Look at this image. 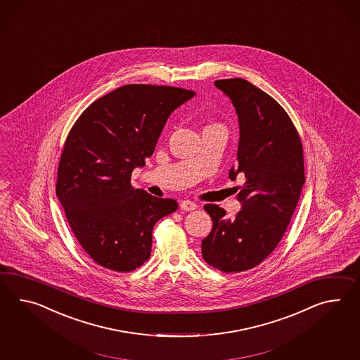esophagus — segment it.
Segmentation results:
<instances>
[{"label":"esophagus","instance_id":"34e87169","mask_svg":"<svg viewBox=\"0 0 360 360\" xmlns=\"http://www.w3.org/2000/svg\"><path fill=\"white\" fill-rule=\"evenodd\" d=\"M198 208V204L196 202H190V200H184L181 202V210L184 211H193Z\"/></svg>","mask_w":360,"mask_h":360}]
</instances>
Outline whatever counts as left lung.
<instances>
[{"label":"left lung","mask_w":360,"mask_h":360,"mask_svg":"<svg viewBox=\"0 0 360 360\" xmlns=\"http://www.w3.org/2000/svg\"><path fill=\"white\" fill-rule=\"evenodd\" d=\"M231 100L239 121L237 167L229 178L243 174L234 219L216 204L204 210L213 219L202 240L204 260L222 272H243L263 262L280 243L306 182L303 147L285 109L260 88L242 78L214 82Z\"/></svg>","instance_id":"left-lung-1"}]
</instances>
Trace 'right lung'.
Returning a JSON list of instances; mask_svg holds the SVG:
<instances>
[{"instance_id": "add662e5", "label": "right lung", "mask_w": 360, "mask_h": 360, "mask_svg": "<svg viewBox=\"0 0 360 360\" xmlns=\"http://www.w3.org/2000/svg\"><path fill=\"white\" fill-rule=\"evenodd\" d=\"M184 88L127 84L94 101L66 138L56 193L74 236L95 263L131 272L150 256L152 230L174 199L134 190L169 115L193 97Z\"/></svg>"}]
</instances>
